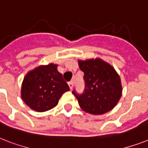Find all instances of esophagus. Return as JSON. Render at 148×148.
I'll use <instances>...</instances> for the list:
<instances>
[{
    "mask_svg": "<svg viewBox=\"0 0 148 148\" xmlns=\"http://www.w3.org/2000/svg\"><path fill=\"white\" fill-rule=\"evenodd\" d=\"M68 86H69L70 89L72 90V89H73V87H74V82H73V81H70V82H68Z\"/></svg>",
    "mask_w": 148,
    "mask_h": 148,
    "instance_id": "34e87169",
    "label": "esophagus"
}]
</instances>
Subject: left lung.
<instances>
[{
    "instance_id": "obj_1",
    "label": "left lung",
    "mask_w": 148,
    "mask_h": 148,
    "mask_svg": "<svg viewBox=\"0 0 148 148\" xmlns=\"http://www.w3.org/2000/svg\"><path fill=\"white\" fill-rule=\"evenodd\" d=\"M80 69L84 73L85 88L83 94H73L84 111L100 115L117 105L122 95L121 77L114 67L101 58L78 60Z\"/></svg>"
}]
</instances>
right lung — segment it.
Listing matches in <instances>:
<instances>
[{
	"mask_svg": "<svg viewBox=\"0 0 148 148\" xmlns=\"http://www.w3.org/2000/svg\"><path fill=\"white\" fill-rule=\"evenodd\" d=\"M69 86L53 63L40 65L27 73L21 85V96L32 110L45 112L53 108Z\"/></svg>",
	"mask_w": 148,
	"mask_h": 148,
	"instance_id": "obj_1",
	"label": "right lung"
}]
</instances>
